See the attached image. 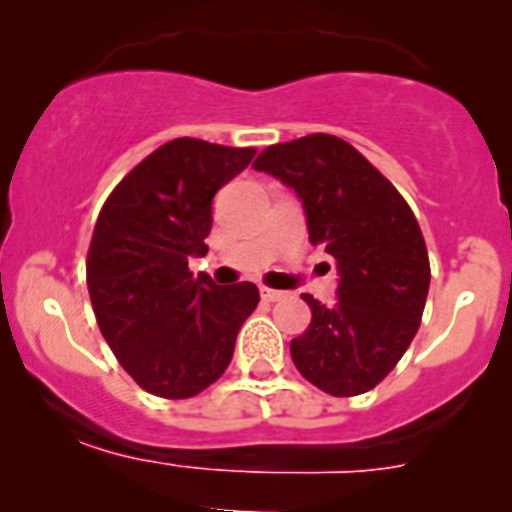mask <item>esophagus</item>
<instances>
[{
    "label": "esophagus",
    "mask_w": 512,
    "mask_h": 512,
    "mask_svg": "<svg viewBox=\"0 0 512 512\" xmlns=\"http://www.w3.org/2000/svg\"><path fill=\"white\" fill-rule=\"evenodd\" d=\"M260 294H262V299H265V302H280V299H285V292H280V289L262 287Z\"/></svg>",
    "instance_id": "34e87169"
}]
</instances>
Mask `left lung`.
Here are the masks:
<instances>
[{
	"label": "left lung",
	"instance_id": "left-lung-1",
	"mask_svg": "<svg viewBox=\"0 0 512 512\" xmlns=\"http://www.w3.org/2000/svg\"><path fill=\"white\" fill-rule=\"evenodd\" d=\"M252 168L297 193L309 242L337 260V302L302 294L312 322L289 344L294 366L332 396L374 389L414 342L426 307L431 265L414 213L369 160L329 133L265 148Z\"/></svg>",
	"mask_w": 512,
	"mask_h": 512
}]
</instances>
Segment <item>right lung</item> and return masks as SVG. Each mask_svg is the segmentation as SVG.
Masks as SVG:
<instances>
[{"mask_svg": "<svg viewBox=\"0 0 512 512\" xmlns=\"http://www.w3.org/2000/svg\"><path fill=\"white\" fill-rule=\"evenodd\" d=\"M255 148L175 138L113 188L98 215L86 285L98 329L141 389L190 399L225 374L260 292L193 277L208 252L213 198L250 165Z\"/></svg>", "mask_w": 512, "mask_h": 512, "instance_id": "1", "label": "right lung"}]
</instances>
